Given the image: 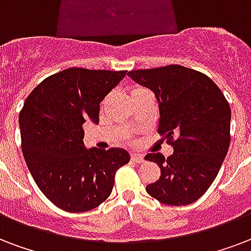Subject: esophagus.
I'll list each match as a JSON object with an SVG mask.
<instances>
[{"instance_id": "34e87169", "label": "esophagus", "mask_w": 251, "mask_h": 251, "mask_svg": "<svg viewBox=\"0 0 251 251\" xmlns=\"http://www.w3.org/2000/svg\"><path fill=\"white\" fill-rule=\"evenodd\" d=\"M131 159H133L134 162H137V163H142L143 155L142 154H138V152H133V154H131Z\"/></svg>"}]
</instances>
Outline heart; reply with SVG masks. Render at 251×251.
<instances>
[{"label": "heart", "mask_w": 251, "mask_h": 251, "mask_svg": "<svg viewBox=\"0 0 251 251\" xmlns=\"http://www.w3.org/2000/svg\"><path fill=\"white\" fill-rule=\"evenodd\" d=\"M145 91H146V89H145V88L135 87V88H133V89H131V96H134V95H138V93H141V92H145Z\"/></svg>", "instance_id": "b5f03b06"}]
</instances>
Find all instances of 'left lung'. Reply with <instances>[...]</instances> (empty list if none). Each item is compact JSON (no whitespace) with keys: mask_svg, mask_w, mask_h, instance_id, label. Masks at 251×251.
Listing matches in <instances>:
<instances>
[{"mask_svg":"<svg viewBox=\"0 0 251 251\" xmlns=\"http://www.w3.org/2000/svg\"><path fill=\"white\" fill-rule=\"evenodd\" d=\"M127 76L155 93L158 133L174 147L168 158L160 152L145 156L160 168L147 194L167 205L192 204L213 183L229 150V102L206 75L187 67L130 71Z\"/></svg>","mask_w":251,"mask_h":251,"instance_id":"8db88e82","label":"left lung"}]
</instances>
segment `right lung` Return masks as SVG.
Here are the masks:
<instances>
[{
    "instance_id": "1",
    "label": "right lung",
    "mask_w": 251,
    "mask_h": 251,
    "mask_svg": "<svg viewBox=\"0 0 251 251\" xmlns=\"http://www.w3.org/2000/svg\"><path fill=\"white\" fill-rule=\"evenodd\" d=\"M126 71L67 68L28 95L19 113L22 152L36 185L57 208L87 212L112 194L129 152L84 146L85 122L99 124L100 102Z\"/></svg>"
}]
</instances>
